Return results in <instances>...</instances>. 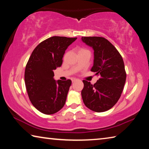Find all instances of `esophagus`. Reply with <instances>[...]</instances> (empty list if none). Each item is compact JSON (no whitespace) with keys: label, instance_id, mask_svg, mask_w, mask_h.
Instances as JSON below:
<instances>
[{"label":"esophagus","instance_id":"1","mask_svg":"<svg viewBox=\"0 0 149 149\" xmlns=\"http://www.w3.org/2000/svg\"><path fill=\"white\" fill-rule=\"evenodd\" d=\"M71 80H72V82H75V81L77 80V79H76V78H74V77H73V78H72Z\"/></svg>","mask_w":149,"mask_h":149}]
</instances>
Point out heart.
<instances>
[{
    "label": "heart",
    "instance_id": "1",
    "mask_svg": "<svg viewBox=\"0 0 149 149\" xmlns=\"http://www.w3.org/2000/svg\"><path fill=\"white\" fill-rule=\"evenodd\" d=\"M81 50H82V49H81Z\"/></svg>",
    "mask_w": 149,
    "mask_h": 149
}]
</instances>
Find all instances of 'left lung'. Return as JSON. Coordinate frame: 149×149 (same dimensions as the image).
Returning <instances> with one entry per match:
<instances>
[{"label": "left lung", "instance_id": "1", "mask_svg": "<svg viewBox=\"0 0 149 149\" xmlns=\"http://www.w3.org/2000/svg\"><path fill=\"white\" fill-rule=\"evenodd\" d=\"M81 41L94 50L91 71L100 76L94 85L83 81V101L94 112H105L116 104L123 91L126 79L124 63L114 45L104 37H83Z\"/></svg>", "mask_w": 149, "mask_h": 149}]
</instances>
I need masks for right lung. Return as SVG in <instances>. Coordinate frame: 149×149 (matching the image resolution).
<instances>
[{
	"label": "right lung",
	"mask_w": 149,
	"mask_h": 149,
	"mask_svg": "<svg viewBox=\"0 0 149 149\" xmlns=\"http://www.w3.org/2000/svg\"><path fill=\"white\" fill-rule=\"evenodd\" d=\"M77 39L54 36L33 50L25 70V84L30 101L45 114H53L64 107L72 81L57 80L54 70L61 66L65 50Z\"/></svg>",
	"instance_id": "add662e5"
}]
</instances>
